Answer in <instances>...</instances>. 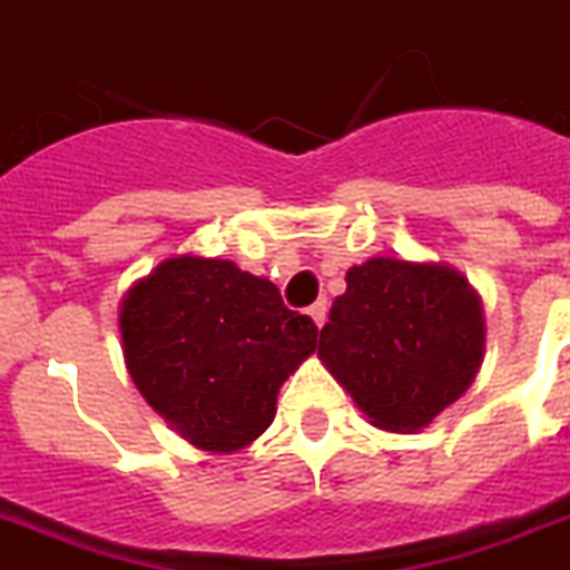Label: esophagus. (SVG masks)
Instances as JSON below:
<instances>
[{
  "label": "esophagus",
  "instance_id": "1",
  "mask_svg": "<svg viewBox=\"0 0 570 570\" xmlns=\"http://www.w3.org/2000/svg\"><path fill=\"white\" fill-rule=\"evenodd\" d=\"M308 317H312V321H315L317 326H324V321H326V299H317L315 306H308Z\"/></svg>",
  "mask_w": 570,
  "mask_h": 570
}]
</instances>
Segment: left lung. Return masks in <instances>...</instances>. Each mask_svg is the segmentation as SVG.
Segmentation results:
<instances>
[{
    "label": "left lung",
    "instance_id": "obj_1",
    "mask_svg": "<svg viewBox=\"0 0 570 570\" xmlns=\"http://www.w3.org/2000/svg\"><path fill=\"white\" fill-rule=\"evenodd\" d=\"M345 279L317 356L372 425L395 434L431 425L479 374L482 299L443 264L368 258Z\"/></svg>",
    "mask_w": 570,
    "mask_h": 570
}]
</instances>
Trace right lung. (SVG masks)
Masks as SVG:
<instances>
[{"instance_id": "right-lung-1", "label": "right lung", "mask_w": 570, "mask_h": 570, "mask_svg": "<svg viewBox=\"0 0 570 570\" xmlns=\"http://www.w3.org/2000/svg\"><path fill=\"white\" fill-rule=\"evenodd\" d=\"M121 342L136 390L205 452L267 431L288 374L315 354L317 326L235 262L178 255L127 291Z\"/></svg>"}]
</instances>
